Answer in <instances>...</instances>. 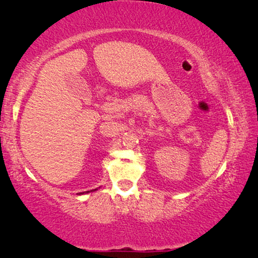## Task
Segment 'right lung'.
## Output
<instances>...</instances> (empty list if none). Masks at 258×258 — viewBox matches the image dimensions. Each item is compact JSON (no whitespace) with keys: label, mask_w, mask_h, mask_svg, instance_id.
I'll use <instances>...</instances> for the list:
<instances>
[{"label":"right lung","mask_w":258,"mask_h":258,"mask_svg":"<svg viewBox=\"0 0 258 258\" xmlns=\"http://www.w3.org/2000/svg\"><path fill=\"white\" fill-rule=\"evenodd\" d=\"M87 192H89V191H87ZM80 194H84V192H80Z\"/></svg>","instance_id":"add662e5"}]
</instances>
